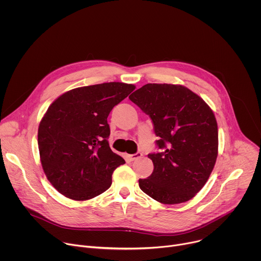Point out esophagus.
Wrapping results in <instances>:
<instances>
[{
  "label": "esophagus",
  "instance_id": "1",
  "mask_svg": "<svg viewBox=\"0 0 261 261\" xmlns=\"http://www.w3.org/2000/svg\"><path fill=\"white\" fill-rule=\"evenodd\" d=\"M141 156H142L141 153H136V154H132V155H127V159H128L129 161H134V160L140 158Z\"/></svg>",
  "mask_w": 261,
  "mask_h": 261
}]
</instances>
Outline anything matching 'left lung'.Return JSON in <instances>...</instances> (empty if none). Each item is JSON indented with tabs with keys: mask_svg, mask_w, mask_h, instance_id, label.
<instances>
[{
	"mask_svg": "<svg viewBox=\"0 0 261 261\" xmlns=\"http://www.w3.org/2000/svg\"><path fill=\"white\" fill-rule=\"evenodd\" d=\"M129 99L151 117L162 153L150 154L154 171L139 188L164 204L192 199L218 157V125L212 108L181 85L147 84Z\"/></svg>",
	"mask_w": 261,
	"mask_h": 261,
	"instance_id": "1",
	"label": "left lung"
}]
</instances>
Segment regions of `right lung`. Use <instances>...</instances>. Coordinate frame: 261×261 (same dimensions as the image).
Segmentation results:
<instances>
[{
  "mask_svg": "<svg viewBox=\"0 0 261 261\" xmlns=\"http://www.w3.org/2000/svg\"><path fill=\"white\" fill-rule=\"evenodd\" d=\"M135 86L104 83L72 89L47 108L38 128L43 171L64 196L84 201L105 192L125 160L109 147L107 117Z\"/></svg>",
  "mask_w": 261,
  "mask_h": 261,
  "instance_id": "1",
  "label": "right lung"
}]
</instances>
